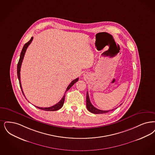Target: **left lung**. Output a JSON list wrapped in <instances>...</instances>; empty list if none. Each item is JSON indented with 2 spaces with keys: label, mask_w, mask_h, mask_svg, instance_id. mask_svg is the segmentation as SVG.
Wrapping results in <instances>:
<instances>
[{
  "label": "left lung",
  "mask_w": 155,
  "mask_h": 155,
  "mask_svg": "<svg viewBox=\"0 0 155 155\" xmlns=\"http://www.w3.org/2000/svg\"><path fill=\"white\" fill-rule=\"evenodd\" d=\"M87 110L92 113L93 114H104V113H107L108 112L112 111L114 110H108V111H104V110H100L97 108H96V107H94L91 103V101H90V99L89 97V94L87 92Z\"/></svg>",
  "instance_id": "obj_1"
}]
</instances>
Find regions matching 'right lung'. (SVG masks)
Here are the masks:
<instances>
[{
    "mask_svg": "<svg viewBox=\"0 0 155 155\" xmlns=\"http://www.w3.org/2000/svg\"><path fill=\"white\" fill-rule=\"evenodd\" d=\"M33 37H31V40H30L28 43H26L25 44V45H24V46L23 47V48H22V50L21 51V52L20 58H19L18 63V65H17V76H18V78L19 82V86H20V87H21V91H22V92L23 94L24 95V96H25V94H24V92H23V91H22V86H21V80H20V71H21V67L22 62L23 61V59H24V55H25V52H26V51L27 48H28V46L29 45V44L31 43V42L32 41V40H33ZM78 81V78L75 79L73 81L68 85V87H67L66 91V92H65V93H64V94L63 97H62V99L58 103H56L55 105H53V106L50 107H45V108H43V107H36H36L37 108H38L40 109V110H43L47 111H57V110H59L60 108H62V107H63V104H64V98H65V93H66V92L68 91V89H69L71 87H72V86L76 82H77ZM25 98H26V97H25Z\"/></svg>",
    "mask_w": 155,
    "mask_h": 155,
    "instance_id": "obj_1",
    "label": "right lung"
}]
</instances>
